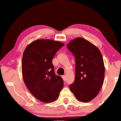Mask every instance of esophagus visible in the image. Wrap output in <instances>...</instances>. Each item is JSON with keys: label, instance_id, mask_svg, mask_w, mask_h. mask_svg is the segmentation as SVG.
<instances>
[{"label": "esophagus", "instance_id": "obj_1", "mask_svg": "<svg viewBox=\"0 0 121 121\" xmlns=\"http://www.w3.org/2000/svg\"><path fill=\"white\" fill-rule=\"evenodd\" d=\"M62 78L63 79V81L65 82L66 81V76L65 75H63V76H62Z\"/></svg>", "mask_w": 121, "mask_h": 121}]
</instances>
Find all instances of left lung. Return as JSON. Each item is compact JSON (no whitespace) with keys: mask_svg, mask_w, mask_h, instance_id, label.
Instances as JSON below:
<instances>
[{"mask_svg":"<svg viewBox=\"0 0 121 121\" xmlns=\"http://www.w3.org/2000/svg\"><path fill=\"white\" fill-rule=\"evenodd\" d=\"M67 48L75 58V76L70 89L79 101L88 102L96 97L104 83L105 68L102 56L96 46L78 37Z\"/></svg>","mask_w":121,"mask_h":121,"instance_id":"8db88e82","label":"left lung"}]
</instances>
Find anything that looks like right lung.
I'll return each instance as SVG.
<instances>
[{
  "label": "right lung",
  "instance_id": "add662e5",
  "mask_svg": "<svg viewBox=\"0 0 121 121\" xmlns=\"http://www.w3.org/2000/svg\"><path fill=\"white\" fill-rule=\"evenodd\" d=\"M64 43L51 39H38L25 48L22 60L23 78L36 98L49 103L58 99L63 87L61 76L56 75L52 59Z\"/></svg>",
  "mask_w": 121,
  "mask_h": 121
}]
</instances>
